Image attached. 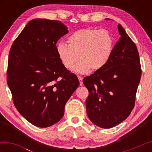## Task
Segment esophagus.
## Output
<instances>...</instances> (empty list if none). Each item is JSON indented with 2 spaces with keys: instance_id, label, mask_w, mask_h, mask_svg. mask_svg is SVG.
Wrapping results in <instances>:
<instances>
[{
  "instance_id": "esophagus-1",
  "label": "esophagus",
  "mask_w": 152,
  "mask_h": 152,
  "mask_svg": "<svg viewBox=\"0 0 152 152\" xmlns=\"http://www.w3.org/2000/svg\"><path fill=\"white\" fill-rule=\"evenodd\" d=\"M78 79H79V80H80V85H82V84H83V82H82L83 78H82V77L79 75V76H78Z\"/></svg>"
}]
</instances>
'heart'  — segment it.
Listing matches in <instances>:
<instances>
[{
    "mask_svg": "<svg viewBox=\"0 0 152 152\" xmlns=\"http://www.w3.org/2000/svg\"><path fill=\"white\" fill-rule=\"evenodd\" d=\"M68 45H57V53L64 67H74L79 73H86L92 69L98 71L108 64L113 53L115 39L111 32L105 29H82L70 34Z\"/></svg>",
    "mask_w": 152,
    "mask_h": 152,
    "instance_id": "obj_1",
    "label": "heart"
}]
</instances>
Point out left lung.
I'll return each instance as SVG.
<instances>
[{
    "instance_id": "1",
    "label": "left lung",
    "mask_w": 152,
    "mask_h": 152,
    "mask_svg": "<svg viewBox=\"0 0 152 152\" xmlns=\"http://www.w3.org/2000/svg\"><path fill=\"white\" fill-rule=\"evenodd\" d=\"M118 32L120 38L108 64L83 80L89 93L87 115L93 124L104 129L118 125L130 115L142 73L136 44L120 24Z\"/></svg>"
}]
</instances>
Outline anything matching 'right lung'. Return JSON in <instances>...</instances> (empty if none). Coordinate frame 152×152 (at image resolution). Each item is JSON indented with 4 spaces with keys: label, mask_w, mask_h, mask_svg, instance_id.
<instances>
[{
    "label": "right lung",
    "mask_w": 152,
    "mask_h": 152,
    "mask_svg": "<svg viewBox=\"0 0 152 152\" xmlns=\"http://www.w3.org/2000/svg\"><path fill=\"white\" fill-rule=\"evenodd\" d=\"M67 29L60 20L32 19L10 48L7 82L14 104L39 127H48L61 119L66 102L80 85L57 53L56 43Z\"/></svg>",
    "instance_id": "1"
}]
</instances>
